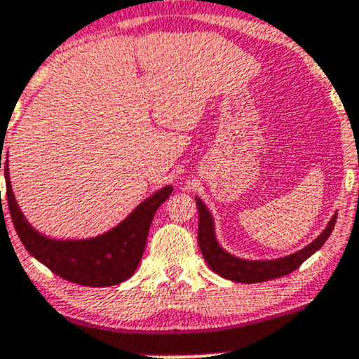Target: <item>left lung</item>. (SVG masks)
Returning a JSON list of instances; mask_svg holds the SVG:
<instances>
[{
	"label": "left lung",
	"mask_w": 359,
	"mask_h": 359,
	"mask_svg": "<svg viewBox=\"0 0 359 359\" xmlns=\"http://www.w3.org/2000/svg\"><path fill=\"white\" fill-rule=\"evenodd\" d=\"M197 211H199V231H197V240H199L201 253L209 265V269L221 275L222 278L233 280L240 283H259L269 282V280L283 277V275L292 273L297 270L300 265L309 257L316 253L320 246L327 241L334 229L337 212L327 222L325 229L314 241L309 243L306 248L299 250L297 253L287 255V257L275 259H243L228 253L216 240V231H214V219L205 208V204L199 197H196Z\"/></svg>",
	"instance_id": "8db88e82"
}]
</instances>
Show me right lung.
<instances>
[{"instance_id": "obj_1", "label": "right lung", "mask_w": 359, "mask_h": 359, "mask_svg": "<svg viewBox=\"0 0 359 359\" xmlns=\"http://www.w3.org/2000/svg\"><path fill=\"white\" fill-rule=\"evenodd\" d=\"M3 143V142H1ZM3 155V150L1 154ZM8 158V156H6ZM1 168V158H0ZM6 179V201L11 221L20 240L32 257L64 280L86 287H113L135 273L145 251L148 229L156 209L172 194V185L151 194L133 209L116 228L88 240H53L43 236L25 219L11 191L8 160L3 163ZM1 196V192H0Z\"/></svg>"}]
</instances>
